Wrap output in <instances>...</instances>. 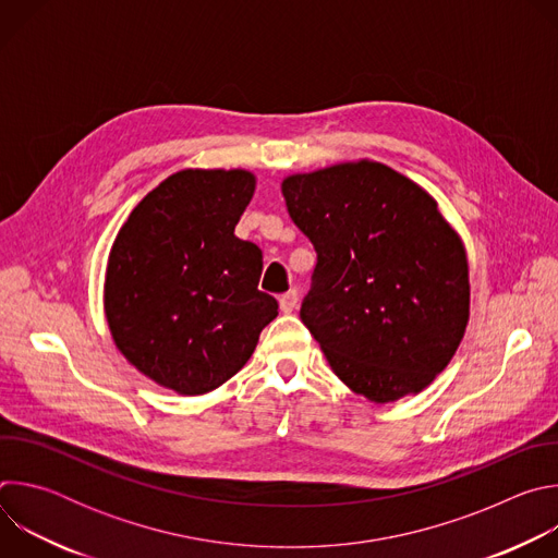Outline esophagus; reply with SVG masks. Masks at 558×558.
Here are the masks:
<instances>
[{
	"instance_id": "1",
	"label": "esophagus",
	"mask_w": 558,
	"mask_h": 558,
	"mask_svg": "<svg viewBox=\"0 0 558 558\" xmlns=\"http://www.w3.org/2000/svg\"><path fill=\"white\" fill-rule=\"evenodd\" d=\"M298 300H300V293H298L295 289L282 293L280 300H278V302H280V311H282V313H291V311L298 306Z\"/></svg>"
}]
</instances>
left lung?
Masks as SVG:
<instances>
[{"label": "left lung", "mask_w": 558, "mask_h": 558, "mask_svg": "<svg viewBox=\"0 0 558 558\" xmlns=\"http://www.w3.org/2000/svg\"><path fill=\"white\" fill-rule=\"evenodd\" d=\"M282 196L317 252L300 317L333 373L375 404L424 390L470 317L465 247L437 201L368 158L291 174Z\"/></svg>", "instance_id": "obj_1"}]
</instances>
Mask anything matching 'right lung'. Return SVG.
<instances>
[{
  "label": "right lung",
  "instance_id": "add662e5",
  "mask_svg": "<svg viewBox=\"0 0 558 558\" xmlns=\"http://www.w3.org/2000/svg\"><path fill=\"white\" fill-rule=\"evenodd\" d=\"M256 190L247 170H181L119 229L104 306L117 349L145 377L203 395L241 371L278 315L258 289L263 252L233 233Z\"/></svg>",
  "mask_w": 558,
  "mask_h": 558
}]
</instances>
